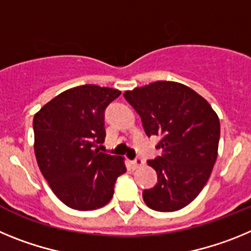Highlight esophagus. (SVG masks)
<instances>
[{
  "mask_svg": "<svg viewBox=\"0 0 251 251\" xmlns=\"http://www.w3.org/2000/svg\"><path fill=\"white\" fill-rule=\"evenodd\" d=\"M132 165L134 166V168L142 167V166L145 165V159H142V158H136V159H134V161L132 162Z\"/></svg>",
  "mask_w": 251,
  "mask_h": 251,
  "instance_id": "obj_1",
  "label": "esophagus"
}]
</instances>
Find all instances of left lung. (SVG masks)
Returning a JSON list of instances; mask_svg holds the SVG:
<instances>
[{
  "instance_id": "left-lung-1",
  "label": "left lung",
  "mask_w": 251,
  "mask_h": 251,
  "mask_svg": "<svg viewBox=\"0 0 251 251\" xmlns=\"http://www.w3.org/2000/svg\"><path fill=\"white\" fill-rule=\"evenodd\" d=\"M148 137L159 136L162 154L150 159L156 186L143 191L152 210H181L200 194L217 158L220 121L205 98L177 81L158 80L124 93Z\"/></svg>"
}]
</instances>
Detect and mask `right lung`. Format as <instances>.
<instances>
[{"label":"right lung","mask_w":251,"mask_h":251,"mask_svg":"<svg viewBox=\"0 0 251 251\" xmlns=\"http://www.w3.org/2000/svg\"><path fill=\"white\" fill-rule=\"evenodd\" d=\"M121 92L93 84L60 93L35 114L37 165L61 202L79 211L97 210L112 200L124 157L93 147L105 138L104 110Z\"/></svg>","instance_id":"add662e5"}]
</instances>
